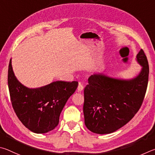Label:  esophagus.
<instances>
[{
	"label": "esophagus",
	"mask_w": 155,
	"mask_h": 155,
	"mask_svg": "<svg viewBox=\"0 0 155 155\" xmlns=\"http://www.w3.org/2000/svg\"><path fill=\"white\" fill-rule=\"evenodd\" d=\"M83 89H84V86L82 84L80 83L79 85H78V91L80 92V91H83Z\"/></svg>",
	"instance_id": "1"
}]
</instances>
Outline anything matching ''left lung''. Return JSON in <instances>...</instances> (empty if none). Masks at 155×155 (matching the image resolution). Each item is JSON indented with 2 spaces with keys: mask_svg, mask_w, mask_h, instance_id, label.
I'll list each match as a JSON object with an SVG mask.
<instances>
[{
  "mask_svg": "<svg viewBox=\"0 0 155 155\" xmlns=\"http://www.w3.org/2000/svg\"><path fill=\"white\" fill-rule=\"evenodd\" d=\"M142 66L134 79L123 80L102 74L92 75L84 91L85 125L91 131L107 134L116 131L134 118L142 105L147 89L148 62L143 50L137 55Z\"/></svg>",
  "mask_w": 155,
  "mask_h": 155,
  "instance_id": "left-lung-1",
  "label": "left lung"
}]
</instances>
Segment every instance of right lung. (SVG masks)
Masks as SVG:
<instances>
[{"label":"right lung","instance_id":"1","mask_svg":"<svg viewBox=\"0 0 155 155\" xmlns=\"http://www.w3.org/2000/svg\"><path fill=\"white\" fill-rule=\"evenodd\" d=\"M8 86L15 113L27 129L45 134L56 128L68 99L74 93L78 82L58 81L39 88H28L16 79L10 60Z\"/></svg>","mask_w":155,"mask_h":155}]
</instances>
